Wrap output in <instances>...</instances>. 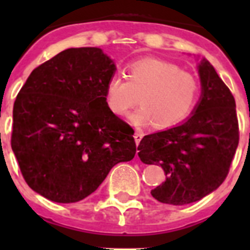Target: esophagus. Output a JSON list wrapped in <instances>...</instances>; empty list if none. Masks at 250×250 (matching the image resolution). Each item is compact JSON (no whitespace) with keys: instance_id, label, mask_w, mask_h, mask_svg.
I'll return each mask as SVG.
<instances>
[{"instance_id":"obj_1","label":"esophagus","mask_w":250,"mask_h":250,"mask_svg":"<svg viewBox=\"0 0 250 250\" xmlns=\"http://www.w3.org/2000/svg\"><path fill=\"white\" fill-rule=\"evenodd\" d=\"M143 136H144V134H143V131H136L135 134H134V139H135L136 145L140 144V141H141V139H143Z\"/></svg>"}]
</instances>
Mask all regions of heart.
Wrapping results in <instances>:
<instances>
[{
    "label": "heart",
    "mask_w": 250,
    "mask_h": 250,
    "mask_svg": "<svg viewBox=\"0 0 250 250\" xmlns=\"http://www.w3.org/2000/svg\"><path fill=\"white\" fill-rule=\"evenodd\" d=\"M127 81L119 75L107 80L105 103L116 116H124L131 107L140 106L130 115L136 126L155 124L158 129H170L194 111L200 96V83L189 72L169 61L143 59L127 66Z\"/></svg>",
    "instance_id": "b5f03b06"
}]
</instances>
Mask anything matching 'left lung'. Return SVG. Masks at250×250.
I'll return each mask as SVG.
<instances>
[{"instance_id": "8db88e82", "label": "left lung", "mask_w": 250, "mask_h": 250, "mask_svg": "<svg viewBox=\"0 0 250 250\" xmlns=\"http://www.w3.org/2000/svg\"><path fill=\"white\" fill-rule=\"evenodd\" d=\"M202 96L194 112L178 126L141 139L138 155L159 164L167 180L151 190L158 202L185 205L220 187L239 143L235 100L208 60L198 66Z\"/></svg>"}]
</instances>
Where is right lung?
I'll return each instance as SVG.
<instances>
[{
    "label": "right lung",
    "instance_id": "obj_1",
    "mask_svg": "<svg viewBox=\"0 0 250 250\" xmlns=\"http://www.w3.org/2000/svg\"><path fill=\"white\" fill-rule=\"evenodd\" d=\"M116 66L98 47L67 48L31 72L13 104L11 146L28 187L56 203L94 193L136 152L105 87Z\"/></svg>",
    "mask_w": 250,
    "mask_h": 250
}]
</instances>
